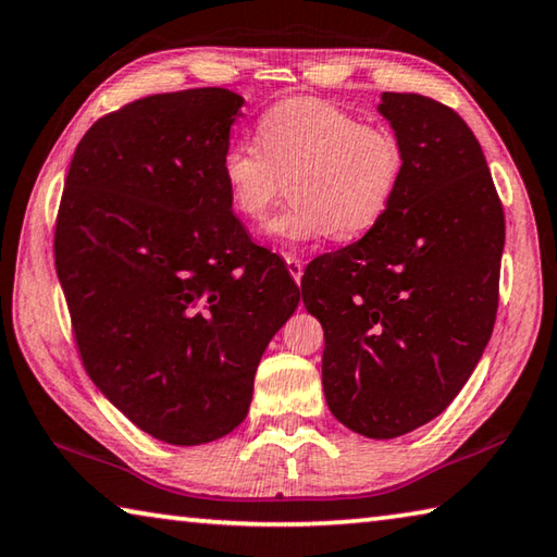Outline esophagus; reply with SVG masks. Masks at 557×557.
<instances>
[{"label":"esophagus","mask_w":557,"mask_h":557,"mask_svg":"<svg viewBox=\"0 0 557 557\" xmlns=\"http://www.w3.org/2000/svg\"><path fill=\"white\" fill-rule=\"evenodd\" d=\"M286 269L290 276H294L296 284H300V278H304V261L298 257H286Z\"/></svg>","instance_id":"obj_1"}]
</instances>
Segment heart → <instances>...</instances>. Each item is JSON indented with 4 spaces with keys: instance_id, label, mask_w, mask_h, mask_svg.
<instances>
[{
    "instance_id": "obj_1",
    "label": "heart",
    "mask_w": 557,
    "mask_h": 557,
    "mask_svg": "<svg viewBox=\"0 0 557 557\" xmlns=\"http://www.w3.org/2000/svg\"><path fill=\"white\" fill-rule=\"evenodd\" d=\"M259 144L224 146L222 181L232 210L261 222L286 190L288 208L269 224L281 247L333 237L349 242L374 230L392 208L406 173L396 132L362 124L318 97H288L257 122Z\"/></svg>"
}]
</instances>
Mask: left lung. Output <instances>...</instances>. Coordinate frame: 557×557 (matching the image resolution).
Listing matches in <instances>:
<instances>
[{"mask_svg":"<svg viewBox=\"0 0 557 557\" xmlns=\"http://www.w3.org/2000/svg\"><path fill=\"white\" fill-rule=\"evenodd\" d=\"M404 144L392 208L300 278L323 325V388L349 431L388 441L441 416L490 343L499 308L504 208L480 141L416 92L379 104Z\"/></svg>","mask_w":557,"mask_h":557,"instance_id":"1","label":"left lung"}]
</instances>
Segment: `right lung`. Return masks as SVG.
<instances>
[{
    "mask_svg": "<svg viewBox=\"0 0 557 557\" xmlns=\"http://www.w3.org/2000/svg\"><path fill=\"white\" fill-rule=\"evenodd\" d=\"M244 104L224 87L149 95L77 144L53 253L85 372L156 441L202 445L249 411L298 286L232 212L222 153Z\"/></svg>",
    "mask_w": 557,
    "mask_h": 557,
    "instance_id": "obj_1",
    "label": "right lung"
}]
</instances>
